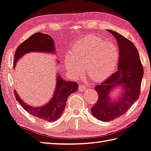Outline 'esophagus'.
<instances>
[{
    "instance_id": "1",
    "label": "esophagus",
    "mask_w": 151,
    "mask_h": 151,
    "mask_svg": "<svg viewBox=\"0 0 151 151\" xmlns=\"http://www.w3.org/2000/svg\"><path fill=\"white\" fill-rule=\"evenodd\" d=\"M87 89V87L84 85V84H82V85H80L78 87V89L80 91H85Z\"/></svg>"
}]
</instances>
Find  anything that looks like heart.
Returning <instances> with one entry per match:
<instances>
[{"label": "heart", "instance_id": "b5f03b06", "mask_svg": "<svg viewBox=\"0 0 151 151\" xmlns=\"http://www.w3.org/2000/svg\"><path fill=\"white\" fill-rule=\"evenodd\" d=\"M119 51L114 43L89 35L73 45L71 54L65 57V66L75 78L82 76L83 68L93 81L99 82L108 78L116 68Z\"/></svg>", "mask_w": 151, "mask_h": 151}]
</instances>
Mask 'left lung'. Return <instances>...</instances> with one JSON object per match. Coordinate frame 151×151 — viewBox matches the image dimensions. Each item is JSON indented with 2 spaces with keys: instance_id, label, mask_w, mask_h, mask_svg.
I'll return each mask as SVG.
<instances>
[{
  "instance_id": "1",
  "label": "left lung",
  "mask_w": 151,
  "mask_h": 151,
  "mask_svg": "<svg viewBox=\"0 0 151 151\" xmlns=\"http://www.w3.org/2000/svg\"><path fill=\"white\" fill-rule=\"evenodd\" d=\"M107 31L113 35L118 42L119 62L118 71L94 87L99 100L91 111L94 117L102 122L113 120L129 110L139 98L143 76V68L135 45L120 33ZM119 86L123 90L120 97L112 100L110 92Z\"/></svg>"
}]
</instances>
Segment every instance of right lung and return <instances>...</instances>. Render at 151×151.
<instances>
[{
    "instance_id": "obj_1",
    "label": "right lung",
    "mask_w": 151,
    "mask_h": 151,
    "mask_svg": "<svg viewBox=\"0 0 151 151\" xmlns=\"http://www.w3.org/2000/svg\"><path fill=\"white\" fill-rule=\"evenodd\" d=\"M55 47L53 39L47 34L37 33L31 35L17 47L13 69L15 68L19 60L24 55L29 52H41L44 53H55ZM60 62L57 60V64ZM55 89L52 99L47 104L40 107H33L26 104L21 100L15 90L16 100L24 109L29 114L47 122H55L60 117L66 105V101L70 94L75 93L78 89V83L75 82L66 81L60 74L57 75Z\"/></svg>"
}]
</instances>
